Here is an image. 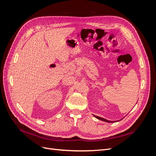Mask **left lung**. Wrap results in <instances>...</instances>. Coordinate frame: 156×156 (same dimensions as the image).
<instances>
[{"label":"left lung","instance_id":"8db88e82","mask_svg":"<svg viewBox=\"0 0 156 156\" xmlns=\"http://www.w3.org/2000/svg\"><path fill=\"white\" fill-rule=\"evenodd\" d=\"M94 116H95L96 119H99V120H102V121H104V122H109V123H112V122H117V121H110V120H106V119H103V118H101V117H100V116H95V115H94Z\"/></svg>","mask_w":156,"mask_h":156}]
</instances>
